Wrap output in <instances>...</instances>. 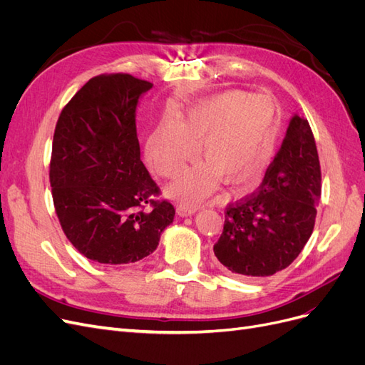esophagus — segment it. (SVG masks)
<instances>
[{"label":"esophagus","instance_id":"34e87169","mask_svg":"<svg viewBox=\"0 0 365 365\" xmlns=\"http://www.w3.org/2000/svg\"><path fill=\"white\" fill-rule=\"evenodd\" d=\"M195 212H196V208H193V207L181 205V207L176 208V213H178L180 216H192Z\"/></svg>","mask_w":365,"mask_h":365}]
</instances>
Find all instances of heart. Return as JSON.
<instances>
[{"mask_svg": "<svg viewBox=\"0 0 365 365\" xmlns=\"http://www.w3.org/2000/svg\"><path fill=\"white\" fill-rule=\"evenodd\" d=\"M280 108L269 96L227 91L193 105L178 125L163 120L148 140V160L160 176L175 178L196 153L204 158L184 172L170 193L193 205L215 190L256 181L274 158L280 132Z\"/></svg>", "mask_w": 365, "mask_h": 365, "instance_id": "heart-1", "label": "heart"}]
</instances>
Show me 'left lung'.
<instances>
[{"label": "left lung", "mask_w": 365, "mask_h": 365, "mask_svg": "<svg viewBox=\"0 0 365 365\" xmlns=\"http://www.w3.org/2000/svg\"><path fill=\"white\" fill-rule=\"evenodd\" d=\"M322 197V169L309 121L294 115L259 189L225 208L213 251L240 277L288 268L311 237Z\"/></svg>", "instance_id": "8db88e82"}]
</instances>
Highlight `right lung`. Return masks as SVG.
Masks as SVG:
<instances>
[{
  "label": "right lung",
  "mask_w": 365,
  "mask_h": 365,
  "mask_svg": "<svg viewBox=\"0 0 365 365\" xmlns=\"http://www.w3.org/2000/svg\"><path fill=\"white\" fill-rule=\"evenodd\" d=\"M152 83L128 73L88 81L53 135L50 185L65 236L86 259L125 264L157 250L175 208L140 160L135 108Z\"/></svg>",
  "instance_id": "1"
}]
</instances>
